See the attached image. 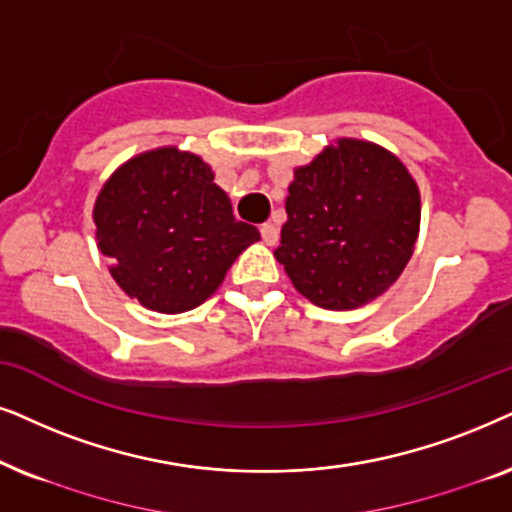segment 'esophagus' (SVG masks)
I'll return each instance as SVG.
<instances>
[{
	"mask_svg": "<svg viewBox=\"0 0 512 512\" xmlns=\"http://www.w3.org/2000/svg\"><path fill=\"white\" fill-rule=\"evenodd\" d=\"M260 231H262V241L264 243H267V245H276L278 243V227H276V224L264 222L262 227H260Z\"/></svg>",
	"mask_w": 512,
	"mask_h": 512,
	"instance_id": "34e87169",
	"label": "esophagus"
}]
</instances>
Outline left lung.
Masks as SVG:
<instances>
[{
	"mask_svg": "<svg viewBox=\"0 0 512 512\" xmlns=\"http://www.w3.org/2000/svg\"><path fill=\"white\" fill-rule=\"evenodd\" d=\"M274 257L299 295L330 311L365 306L410 262L421 224L419 185L370 140L337 138L295 168Z\"/></svg>",
	"mask_w": 512,
	"mask_h": 512,
	"instance_id": "1",
	"label": "left lung"
}]
</instances>
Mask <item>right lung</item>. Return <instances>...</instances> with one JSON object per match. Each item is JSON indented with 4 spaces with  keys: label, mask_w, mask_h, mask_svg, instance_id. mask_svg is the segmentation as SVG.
<instances>
[{
    "label": "right lung",
    "mask_w": 512,
    "mask_h": 512,
    "mask_svg": "<svg viewBox=\"0 0 512 512\" xmlns=\"http://www.w3.org/2000/svg\"><path fill=\"white\" fill-rule=\"evenodd\" d=\"M199 154L177 147L142 152L114 170L93 206L98 250L109 274L145 309L182 313L220 288L241 252L260 241L238 222Z\"/></svg>",
    "instance_id": "1"
}]
</instances>
